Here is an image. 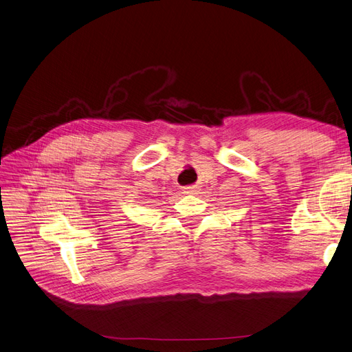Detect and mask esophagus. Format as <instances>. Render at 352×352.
Returning <instances> with one entry per match:
<instances>
[{"label":"esophagus","instance_id":"obj_1","mask_svg":"<svg viewBox=\"0 0 352 352\" xmlns=\"http://www.w3.org/2000/svg\"><path fill=\"white\" fill-rule=\"evenodd\" d=\"M184 192L185 194H197L198 192V186L192 185V186H185L184 188Z\"/></svg>","mask_w":352,"mask_h":352}]
</instances>
